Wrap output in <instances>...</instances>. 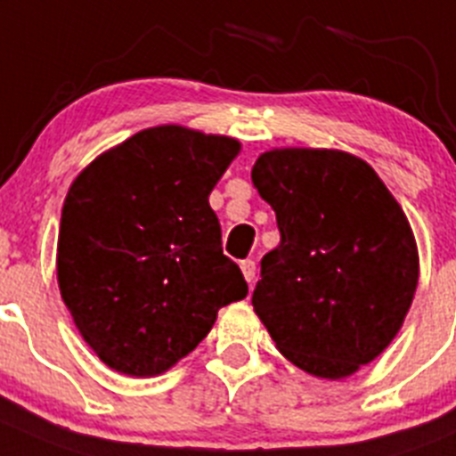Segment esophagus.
I'll return each instance as SVG.
<instances>
[{
    "label": "esophagus",
    "mask_w": 456,
    "mask_h": 456,
    "mask_svg": "<svg viewBox=\"0 0 456 456\" xmlns=\"http://www.w3.org/2000/svg\"><path fill=\"white\" fill-rule=\"evenodd\" d=\"M240 266H241V273H244L246 282H248V285H253V280H256V262L244 260Z\"/></svg>",
    "instance_id": "34e87169"
}]
</instances>
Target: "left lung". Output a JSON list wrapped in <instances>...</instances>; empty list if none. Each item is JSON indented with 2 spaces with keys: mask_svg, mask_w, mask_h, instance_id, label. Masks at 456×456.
<instances>
[{
  "mask_svg": "<svg viewBox=\"0 0 456 456\" xmlns=\"http://www.w3.org/2000/svg\"><path fill=\"white\" fill-rule=\"evenodd\" d=\"M250 178L280 231L253 310L305 373H357L394 341L419 285L403 208L373 167L337 149H273Z\"/></svg>",
  "mask_w": 456,
  "mask_h": 456,
  "instance_id": "left-lung-1",
  "label": "left lung"
}]
</instances>
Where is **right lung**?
I'll use <instances>...</instances> for the list:
<instances>
[{
	"label": "right lung",
	"instance_id": "add662e5",
	"mask_svg": "<svg viewBox=\"0 0 456 456\" xmlns=\"http://www.w3.org/2000/svg\"><path fill=\"white\" fill-rule=\"evenodd\" d=\"M237 153L232 137L153 126L92 160L67 191L58 287L86 344L117 373L169 370L224 305L248 294L208 200Z\"/></svg>",
	"mask_w": 456,
	"mask_h": 456
}]
</instances>
